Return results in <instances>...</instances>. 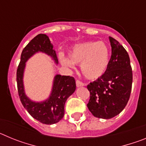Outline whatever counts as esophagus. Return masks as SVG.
I'll return each instance as SVG.
<instances>
[{
    "mask_svg": "<svg viewBox=\"0 0 146 146\" xmlns=\"http://www.w3.org/2000/svg\"><path fill=\"white\" fill-rule=\"evenodd\" d=\"M76 86H77V87H82V86H84L85 84L80 80H76Z\"/></svg>",
    "mask_w": 146,
    "mask_h": 146,
    "instance_id": "esophagus-1",
    "label": "esophagus"
}]
</instances>
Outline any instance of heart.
I'll list each match as a JSON object with an SVG mask.
<instances>
[{"label": "heart", "mask_w": 146, "mask_h": 146, "mask_svg": "<svg viewBox=\"0 0 146 146\" xmlns=\"http://www.w3.org/2000/svg\"><path fill=\"white\" fill-rule=\"evenodd\" d=\"M69 58L59 56L64 66L73 68L74 64H80L82 74L88 80L102 77L110 64V50L102 42H87L77 44L69 52Z\"/></svg>", "instance_id": "b5f03b06"}]
</instances>
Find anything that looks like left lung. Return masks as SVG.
Returning a JSON list of instances; mask_svg holds the SVG:
<instances>
[{
	"label": "left lung",
	"instance_id": "1",
	"mask_svg": "<svg viewBox=\"0 0 146 146\" xmlns=\"http://www.w3.org/2000/svg\"><path fill=\"white\" fill-rule=\"evenodd\" d=\"M112 47L110 64L104 75L88 85L90 99L87 107L96 118L109 119L119 114L130 97L132 70L124 47L109 37Z\"/></svg>",
	"mask_w": 146,
	"mask_h": 146
}]
</instances>
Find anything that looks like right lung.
Segmentation results:
<instances>
[{"instance_id":"right-lung-1","label":"right lung","mask_w":146,"mask_h":146,"mask_svg":"<svg viewBox=\"0 0 146 146\" xmlns=\"http://www.w3.org/2000/svg\"><path fill=\"white\" fill-rule=\"evenodd\" d=\"M42 52L51 56L58 64L57 56L53 46L46 34H38L26 45L21 54L20 62L17 70V82L18 94L23 107L29 114L44 124L58 123L64 115V106L67 99L76 89L75 80L70 76H55L52 92L49 99L42 102H35L25 94L23 86V73L25 62L36 52Z\"/></svg>"}]
</instances>
